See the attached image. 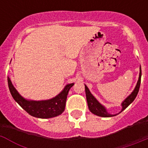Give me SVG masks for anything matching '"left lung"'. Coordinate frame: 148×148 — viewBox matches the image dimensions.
<instances>
[{"label": "left lung", "mask_w": 148, "mask_h": 148, "mask_svg": "<svg viewBox=\"0 0 148 148\" xmlns=\"http://www.w3.org/2000/svg\"><path fill=\"white\" fill-rule=\"evenodd\" d=\"M141 77H142V69H141L140 66V73H139V77H138V82H137L136 86L135 89H134V90L133 91V92H132V93L122 102V104H121L122 110H121V112H122L124 110L126 109L128 106L130 105V104L133 102V101H134L136 97L137 94H138V90H139V87H140ZM85 92L87 104H88V108L89 110L91 111V113H92L95 115H97V116H101V117H111V116H116V115L109 114V113L107 112L105 108H104V106L101 105V104L95 99V97L91 94V92H90V90H89V89L87 88V87L86 85Z\"/></svg>", "instance_id": "8db88e82"}]
</instances>
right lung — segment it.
<instances>
[{"label": "right lung", "instance_id": "right-lung-1", "mask_svg": "<svg viewBox=\"0 0 148 148\" xmlns=\"http://www.w3.org/2000/svg\"><path fill=\"white\" fill-rule=\"evenodd\" d=\"M8 85L12 96L19 105L31 116L40 119H49L61 114L66 105V101L70 89L74 84H67L57 96L46 101H27L23 99L13 87L8 77Z\"/></svg>", "mask_w": 148, "mask_h": 148}]
</instances>
